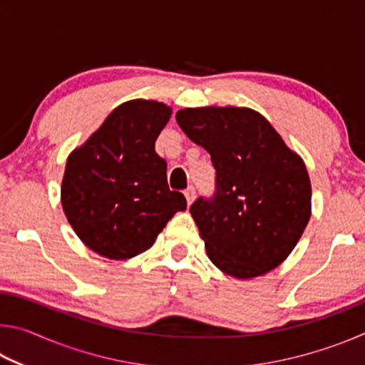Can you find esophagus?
Wrapping results in <instances>:
<instances>
[{
  "label": "esophagus",
  "mask_w": 365,
  "mask_h": 365,
  "mask_svg": "<svg viewBox=\"0 0 365 365\" xmlns=\"http://www.w3.org/2000/svg\"><path fill=\"white\" fill-rule=\"evenodd\" d=\"M185 197H187L188 205H191V202L195 201V197H196V190H195V187H188L187 190H185Z\"/></svg>",
  "instance_id": "esophagus-1"
}]
</instances>
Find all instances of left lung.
Segmentation results:
<instances>
[{
    "label": "left lung",
    "mask_w": 365,
    "mask_h": 365,
    "mask_svg": "<svg viewBox=\"0 0 365 365\" xmlns=\"http://www.w3.org/2000/svg\"><path fill=\"white\" fill-rule=\"evenodd\" d=\"M175 119L215 169L214 196L190 207L209 259L242 280L279 267L311 217L304 160L250 108H185Z\"/></svg>",
    "instance_id": "obj_1"
}]
</instances>
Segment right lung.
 Returning a JSON list of instances; mask_svg holds the SVG:
<instances>
[{
    "instance_id": "right-lung-1",
    "label": "right lung",
    "mask_w": 365,
    "mask_h": 365,
    "mask_svg": "<svg viewBox=\"0 0 365 365\" xmlns=\"http://www.w3.org/2000/svg\"><path fill=\"white\" fill-rule=\"evenodd\" d=\"M170 114L159 101L123 103L67 158L64 214L77 237L103 257L141 255L174 214L187 209L180 191L169 190L168 163L154 150Z\"/></svg>"
}]
</instances>
